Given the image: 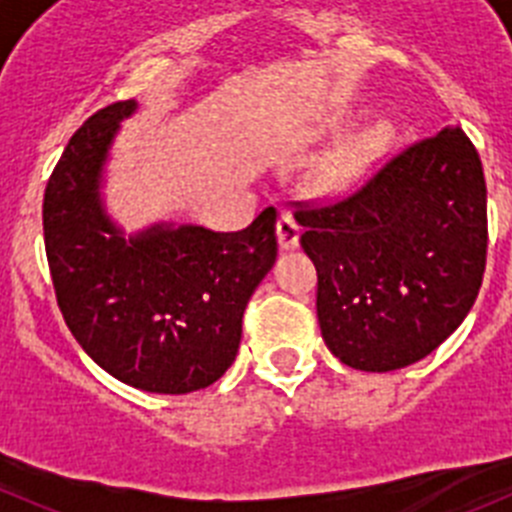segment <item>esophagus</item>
I'll return each instance as SVG.
<instances>
[{
	"instance_id": "esophagus-1",
	"label": "esophagus",
	"mask_w": 512,
	"mask_h": 512,
	"mask_svg": "<svg viewBox=\"0 0 512 512\" xmlns=\"http://www.w3.org/2000/svg\"><path fill=\"white\" fill-rule=\"evenodd\" d=\"M277 238H279V246L284 251H292V248L300 246V225L292 215H282L277 220Z\"/></svg>"
}]
</instances>
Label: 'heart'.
Instances as JSON below:
<instances>
[{
	"label": "heart",
	"mask_w": 512,
	"mask_h": 512,
	"mask_svg": "<svg viewBox=\"0 0 512 512\" xmlns=\"http://www.w3.org/2000/svg\"><path fill=\"white\" fill-rule=\"evenodd\" d=\"M384 138H387V125H374V128L364 130V133L343 140L341 146L333 148L312 171L315 189H320V192H336V189L348 187L366 169V164L372 161V156L382 146Z\"/></svg>",
	"instance_id": "b5f03b06"
}]
</instances>
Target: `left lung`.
I'll return each mask as SVG.
<instances>
[{
	"label": "left lung",
	"mask_w": 512,
	"mask_h": 512,
	"mask_svg": "<svg viewBox=\"0 0 512 512\" xmlns=\"http://www.w3.org/2000/svg\"><path fill=\"white\" fill-rule=\"evenodd\" d=\"M318 269V323L330 354L395 372L436 351L467 318L487 261V187L477 148L443 128L384 161L330 205H300Z\"/></svg>",
	"instance_id": "1"
}]
</instances>
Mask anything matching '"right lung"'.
<instances>
[{
  "label": "right lung",
  "instance_id": "obj_1",
  "mask_svg": "<svg viewBox=\"0 0 512 512\" xmlns=\"http://www.w3.org/2000/svg\"><path fill=\"white\" fill-rule=\"evenodd\" d=\"M135 110V99L115 102L71 135L45 187V256L63 320L94 364L143 392L187 395L235 361L243 310L277 261V210L238 233L158 223L125 238L99 189Z\"/></svg>",
  "mask_w": 512,
  "mask_h": 512
}]
</instances>
